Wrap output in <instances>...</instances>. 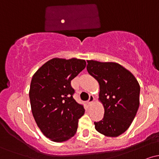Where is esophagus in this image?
Here are the masks:
<instances>
[{"instance_id": "obj_1", "label": "esophagus", "mask_w": 159, "mask_h": 159, "mask_svg": "<svg viewBox=\"0 0 159 159\" xmlns=\"http://www.w3.org/2000/svg\"><path fill=\"white\" fill-rule=\"evenodd\" d=\"M94 102V97L93 96H92V95H90V98H89L88 101H87V104H88L89 105H91L93 104V102Z\"/></svg>"}]
</instances>
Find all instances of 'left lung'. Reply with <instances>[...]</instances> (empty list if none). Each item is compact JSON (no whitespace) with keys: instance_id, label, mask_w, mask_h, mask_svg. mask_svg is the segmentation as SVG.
Here are the masks:
<instances>
[{"instance_id":"1","label":"left lung","mask_w":159,"mask_h":159,"mask_svg":"<svg viewBox=\"0 0 159 159\" xmlns=\"http://www.w3.org/2000/svg\"><path fill=\"white\" fill-rule=\"evenodd\" d=\"M88 73L99 84L98 100L105 109L104 117L94 122L95 129L115 138L129 129L140 105V85L131 72L114 62L87 61Z\"/></svg>"}]
</instances>
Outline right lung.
<instances>
[{
	"label": "right lung",
	"mask_w": 159,
	"mask_h": 159,
	"mask_svg": "<svg viewBox=\"0 0 159 159\" xmlns=\"http://www.w3.org/2000/svg\"><path fill=\"white\" fill-rule=\"evenodd\" d=\"M84 60L53 58L33 75L29 97L33 116L45 137L63 142L75 134L83 105L73 98L71 81L85 68Z\"/></svg>",
	"instance_id": "obj_1"
}]
</instances>
